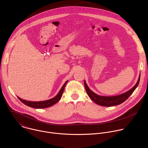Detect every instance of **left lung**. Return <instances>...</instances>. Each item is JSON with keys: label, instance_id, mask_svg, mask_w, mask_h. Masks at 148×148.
Here are the masks:
<instances>
[{"label": "left lung", "instance_id": "1", "mask_svg": "<svg viewBox=\"0 0 148 148\" xmlns=\"http://www.w3.org/2000/svg\"><path fill=\"white\" fill-rule=\"evenodd\" d=\"M140 74L139 76L137 82L133 88L122 94L116 96H101L95 94L90 89L85 80H84V86H85V88L88 95L95 103L103 107H112L122 103L130 97V95L133 93V92L138 86L140 81Z\"/></svg>", "mask_w": 148, "mask_h": 148}]
</instances>
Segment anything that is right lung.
Wrapping results in <instances>:
<instances>
[{"label": "right lung", "mask_w": 148, "mask_h": 148, "mask_svg": "<svg viewBox=\"0 0 148 148\" xmlns=\"http://www.w3.org/2000/svg\"><path fill=\"white\" fill-rule=\"evenodd\" d=\"M68 81H67L64 83V84L62 86L61 90H60V91L58 92V93L57 94V95L56 97H54L53 98H51L50 99H48V100L43 101H30L23 99L18 97H17L19 99V100L21 101V102H23L24 104L27 105V106H29L30 107L34 108H39V109L48 108V107L52 106V105H54L55 103H56L61 99V98L62 95V93H63V92H64V87Z\"/></svg>", "instance_id": "right-lung-1"}]
</instances>
